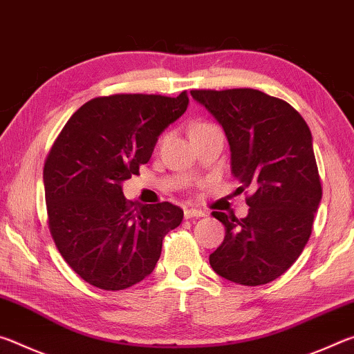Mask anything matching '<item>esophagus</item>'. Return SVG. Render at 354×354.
Listing matches in <instances>:
<instances>
[{
  "label": "esophagus",
  "instance_id": "1",
  "mask_svg": "<svg viewBox=\"0 0 354 354\" xmlns=\"http://www.w3.org/2000/svg\"><path fill=\"white\" fill-rule=\"evenodd\" d=\"M205 212L200 211V209H185L184 211V217L185 218H200V217H205Z\"/></svg>",
  "mask_w": 354,
  "mask_h": 354
}]
</instances>
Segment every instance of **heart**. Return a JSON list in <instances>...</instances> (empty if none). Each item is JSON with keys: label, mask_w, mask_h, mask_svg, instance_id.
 I'll list each match as a JSON object with an SVG mask.
<instances>
[{"label": "heart", "mask_w": 354, "mask_h": 354, "mask_svg": "<svg viewBox=\"0 0 354 354\" xmlns=\"http://www.w3.org/2000/svg\"><path fill=\"white\" fill-rule=\"evenodd\" d=\"M217 131H221V129L215 123L207 122V120H196V122H194L189 127V137L190 140H195V139H200L203 136L217 133Z\"/></svg>", "instance_id": "1"}]
</instances>
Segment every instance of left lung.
Segmentation results:
<instances>
[{"label":"left lung","instance_id":"8db88e82","mask_svg":"<svg viewBox=\"0 0 354 354\" xmlns=\"http://www.w3.org/2000/svg\"><path fill=\"white\" fill-rule=\"evenodd\" d=\"M190 93L225 129L237 190L251 187L245 218L212 212L225 225V241L209 262L236 284L270 283L306 247L322 200L309 127L284 100L254 88Z\"/></svg>","mask_w":354,"mask_h":354}]
</instances>
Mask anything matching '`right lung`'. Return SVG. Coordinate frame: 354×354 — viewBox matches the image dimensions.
Returning a JSON list of instances; mask_svg holds the SVG:
<instances>
[{
	"mask_svg": "<svg viewBox=\"0 0 354 354\" xmlns=\"http://www.w3.org/2000/svg\"><path fill=\"white\" fill-rule=\"evenodd\" d=\"M187 92L117 93L82 104L44 165L48 227L73 272L98 289L123 290L154 270L167 232L184 212L169 201L139 206L122 183L139 175L160 133L187 109Z\"/></svg>",
	"mask_w": 354,
	"mask_h": 354,
	"instance_id": "add662e5",
	"label": "right lung"
}]
</instances>
